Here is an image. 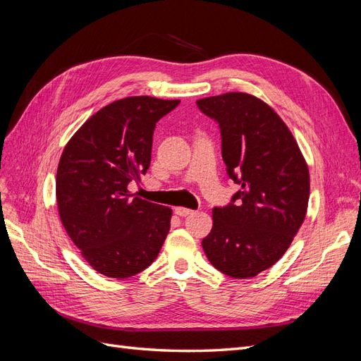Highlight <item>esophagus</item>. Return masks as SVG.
<instances>
[{"instance_id": "esophagus-1", "label": "esophagus", "mask_w": 361, "mask_h": 361, "mask_svg": "<svg viewBox=\"0 0 361 361\" xmlns=\"http://www.w3.org/2000/svg\"><path fill=\"white\" fill-rule=\"evenodd\" d=\"M193 212L190 210V208H185V207H177L176 208V214L177 216H180V217H185V216H189V214H192Z\"/></svg>"}]
</instances>
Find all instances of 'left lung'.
<instances>
[{
  "label": "left lung",
  "mask_w": 361,
  "mask_h": 361,
  "mask_svg": "<svg viewBox=\"0 0 361 361\" xmlns=\"http://www.w3.org/2000/svg\"><path fill=\"white\" fill-rule=\"evenodd\" d=\"M222 136L228 177L240 185L213 208L202 247L214 269L247 279L283 257L306 217L309 169L293 133L262 100L226 92L196 102Z\"/></svg>",
  "instance_id": "obj_1"
}]
</instances>
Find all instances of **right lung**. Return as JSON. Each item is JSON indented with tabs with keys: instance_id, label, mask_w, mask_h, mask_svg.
Listing matches in <instances>:
<instances>
[{
	"instance_id": "obj_1",
	"label": "right lung",
	"mask_w": 361,
	"mask_h": 361,
	"mask_svg": "<svg viewBox=\"0 0 361 361\" xmlns=\"http://www.w3.org/2000/svg\"><path fill=\"white\" fill-rule=\"evenodd\" d=\"M180 100L114 102L67 142L56 169L58 213L97 273L126 279L151 265L171 228L168 207L133 197L127 185L149 168L156 123Z\"/></svg>"
}]
</instances>
